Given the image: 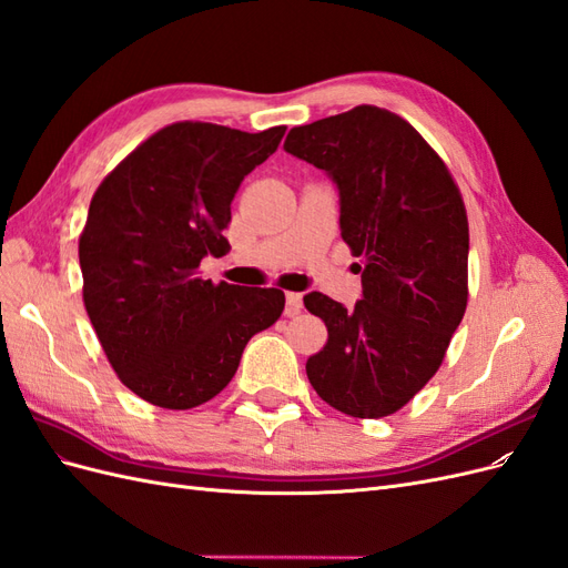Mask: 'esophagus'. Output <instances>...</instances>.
<instances>
[{
    "label": "esophagus",
    "mask_w": 568,
    "mask_h": 568,
    "mask_svg": "<svg viewBox=\"0 0 568 568\" xmlns=\"http://www.w3.org/2000/svg\"><path fill=\"white\" fill-rule=\"evenodd\" d=\"M301 307H303V296L296 294V291H288V294H286V315L288 317L298 315Z\"/></svg>",
    "instance_id": "1"
}]
</instances>
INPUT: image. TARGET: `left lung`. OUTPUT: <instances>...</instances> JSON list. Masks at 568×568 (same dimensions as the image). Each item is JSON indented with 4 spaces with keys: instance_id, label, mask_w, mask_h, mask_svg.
Returning a JSON list of instances; mask_svg holds the SVG:
<instances>
[{
    "instance_id": "left-lung-1",
    "label": "left lung",
    "mask_w": 568,
    "mask_h": 568,
    "mask_svg": "<svg viewBox=\"0 0 568 568\" xmlns=\"http://www.w3.org/2000/svg\"><path fill=\"white\" fill-rule=\"evenodd\" d=\"M284 149L336 182L341 236L365 257L351 311L320 291L303 298L329 332L307 357V379L343 415L388 417L438 372L467 311L459 186L405 118L369 104L294 128Z\"/></svg>"
}]
</instances>
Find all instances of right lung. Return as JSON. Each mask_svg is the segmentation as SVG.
<instances>
[{
  "instance_id": "1",
  "label": "right lung",
  "mask_w": 568,
  "mask_h": 568,
  "mask_svg": "<svg viewBox=\"0 0 568 568\" xmlns=\"http://www.w3.org/2000/svg\"><path fill=\"white\" fill-rule=\"evenodd\" d=\"M286 128L242 132L165 125L97 186L80 234L84 311L118 379L142 400L192 409L225 388L253 334L284 311V291L201 280L225 255L239 184Z\"/></svg>"
}]
</instances>
